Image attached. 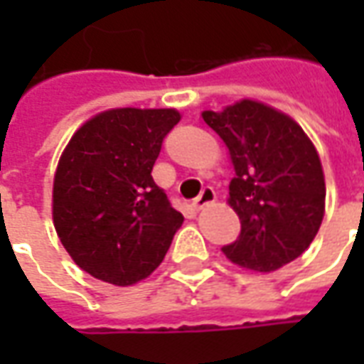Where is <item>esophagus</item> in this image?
<instances>
[{
    "mask_svg": "<svg viewBox=\"0 0 364 364\" xmlns=\"http://www.w3.org/2000/svg\"><path fill=\"white\" fill-rule=\"evenodd\" d=\"M214 200H216V193H214L213 187H205V189L200 191V195L191 203V206H193V210H200L205 206L213 205Z\"/></svg>",
    "mask_w": 364,
    "mask_h": 364,
    "instance_id": "esophagus-1",
    "label": "esophagus"
}]
</instances>
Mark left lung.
Wrapping results in <instances>:
<instances>
[{
	"instance_id": "left-lung-1",
	"label": "left lung",
	"mask_w": 364,
	"mask_h": 364,
	"mask_svg": "<svg viewBox=\"0 0 364 364\" xmlns=\"http://www.w3.org/2000/svg\"><path fill=\"white\" fill-rule=\"evenodd\" d=\"M200 117L220 136L236 171L228 205L240 216L242 232L222 252L245 271L284 267L308 250L326 213L316 146L292 117L253 99Z\"/></svg>"
}]
</instances>
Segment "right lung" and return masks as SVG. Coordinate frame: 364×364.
<instances>
[{"mask_svg":"<svg viewBox=\"0 0 364 364\" xmlns=\"http://www.w3.org/2000/svg\"><path fill=\"white\" fill-rule=\"evenodd\" d=\"M175 109H109L85 120L60 156L52 220L77 267L114 287L150 277L183 214L151 179Z\"/></svg>","mask_w":364,"mask_h":364,"instance_id":"right-lung-1","label":"right lung"}]
</instances>
